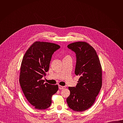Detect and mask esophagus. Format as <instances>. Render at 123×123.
I'll return each mask as SVG.
<instances>
[{"mask_svg":"<svg viewBox=\"0 0 123 123\" xmlns=\"http://www.w3.org/2000/svg\"><path fill=\"white\" fill-rule=\"evenodd\" d=\"M58 87H59V89L60 90H62V89H64L65 88V86H60V85H59L58 86Z\"/></svg>","mask_w":123,"mask_h":123,"instance_id":"esophagus-1","label":"esophagus"}]
</instances>
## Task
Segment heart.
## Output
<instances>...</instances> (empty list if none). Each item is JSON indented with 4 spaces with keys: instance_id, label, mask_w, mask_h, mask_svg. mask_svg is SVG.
<instances>
[{
    "instance_id": "b5f03b06",
    "label": "heart",
    "mask_w": 123,
    "mask_h": 123,
    "mask_svg": "<svg viewBox=\"0 0 123 123\" xmlns=\"http://www.w3.org/2000/svg\"><path fill=\"white\" fill-rule=\"evenodd\" d=\"M68 56H69L68 55H66V56H65V57H68Z\"/></svg>"
}]
</instances>
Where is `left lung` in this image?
<instances>
[{
  "label": "left lung",
  "mask_w": 123,
  "mask_h": 123,
  "mask_svg": "<svg viewBox=\"0 0 123 123\" xmlns=\"http://www.w3.org/2000/svg\"><path fill=\"white\" fill-rule=\"evenodd\" d=\"M68 48L76 54L75 74L79 75L75 87H68L67 98L68 107L81 112L92 106L102 87V68L94 48L85 42L69 44Z\"/></svg>",
  "instance_id": "1"
}]
</instances>
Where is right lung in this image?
Returning a JSON list of instances; mask_svg holds the SVG:
<instances>
[{
	"mask_svg": "<svg viewBox=\"0 0 123 123\" xmlns=\"http://www.w3.org/2000/svg\"><path fill=\"white\" fill-rule=\"evenodd\" d=\"M60 48L58 45L37 41L25 53L21 63L19 83L28 102L37 110L50 106L52 95L58 86L44 83L42 78L49 71L52 55Z\"/></svg>",
	"mask_w": 123,
	"mask_h": 123,
	"instance_id": "add662e5",
	"label": "right lung"
}]
</instances>
